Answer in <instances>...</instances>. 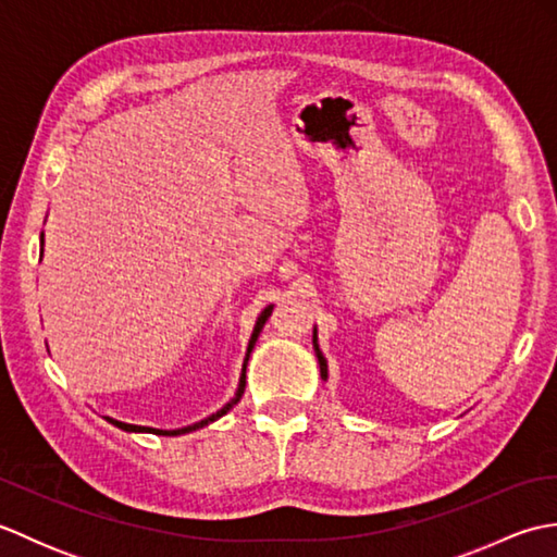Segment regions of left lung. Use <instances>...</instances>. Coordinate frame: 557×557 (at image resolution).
I'll use <instances>...</instances> for the list:
<instances>
[{
    "label": "left lung",
    "instance_id": "8db88e82",
    "mask_svg": "<svg viewBox=\"0 0 557 557\" xmlns=\"http://www.w3.org/2000/svg\"><path fill=\"white\" fill-rule=\"evenodd\" d=\"M313 349H315L318 363H321V375H323V377H327V361H325V357H323V351L318 349V337H315V333H313Z\"/></svg>",
    "mask_w": 557,
    "mask_h": 557
}]
</instances>
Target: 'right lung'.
Wrapping results in <instances>:
<instances>
[{"mask_svg":"<svg viewBox=\"0 0 557 557\" xmlns=\"http://www.w3.org/2000/svg\"><path fill=\"white\" fill-rule=\"evenodd\" d=\"M272 313V306H265L263 309V313L258 315V321H256V327H253V335H251V339H248V349H246V359H244V371H242V381H239V387H236V395L227 401V405H224L220 411H215L212 413V417H208V419H203V421H198V423H194V425H186V429H176V431H160V429H146V425H134V423H124V421H116V419H110L108 417V421L112 423V425H116V429H122V431H128V433H144V431H148V433H156V435H182V433H191V431H196V429H203V425H208V423H212V421H218L220 417H224V413H227L236 401L242 399V395H244V387H246V363H248V357H251V351H253V345H256V339H258V335H260V330H263V325H265V321H268V315Z\"/></svg>","mask_w":557,"mask_h":557,"instance_id":"1","label":"right lung"}]
</instances>
